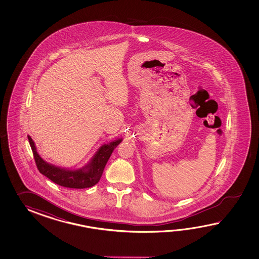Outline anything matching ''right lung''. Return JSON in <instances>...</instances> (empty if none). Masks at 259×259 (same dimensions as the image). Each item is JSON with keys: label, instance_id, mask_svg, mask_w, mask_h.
Instances as JSON below:
<instances>
[{"label": "right lung", "instance_id": "right-lung-1", "mask_svg": "<svg viewBox=\"0 0 259 259\" xmlns=\"http://www.w3.org/2000/svg\"><path fill=\"white\" fill-rule=\"evenodd\" d=\"M28 138L30 147L33 152L35 163L39 172L56 184L63 187L72 189L93 187L96 183H98L101 177L103 175L105 165L114 149L116 148L122 141L121 139H119L115 142H111L110 143L102 145L94 155V158L91 160L90 164L85 165L80 169L68 170L45 162L37 153L35 143L31 137L28 136Z\"/></svg>", "mask_w": 259, "mask_h": 259}]
</instances>
